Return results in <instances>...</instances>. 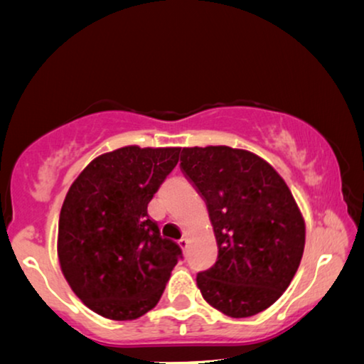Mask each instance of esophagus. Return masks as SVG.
Listing matches in <instances>:
<instances>
[{"label": "esophagus", "mask_w": 364, "mask_h": 364, "mask_svg": "<svg viewBox=\"0 0 364 364\" xmlns=\"http://www.w3.org/2000/svg\"><path fill=\"white\" fill-rule=\"evenodd\" d=\"M178 244H180V247L184 250V252H186L188 250V245H189V241H188V239L186 237H183V239H180V242H178Z\"/></svg>", "instance_id": "esophagus-1"}]
</instances>
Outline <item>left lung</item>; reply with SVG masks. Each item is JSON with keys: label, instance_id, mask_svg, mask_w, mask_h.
Here are the masks:
<instances>
[{"label": "left lung", "instance_id": "obj_1", "mask_svg": "<svg viewBox=\"0 0 364 364\" xmlns=\"http://www.w3.org/2000/svg\"><path fill=\"white\" fill-rule=\"evenodd\" d=\"M181 170L204 197L218 245L197 274L202 297L226 316L267 310L291 284L305 247V221L268 162L228 146L184 147Z\"/></svg>", "mask_w": 364, "mask_h": 364}]
</instances>
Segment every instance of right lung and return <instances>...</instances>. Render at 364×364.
Masks as SVG:
<instances>
[{
	"label": "right lung",
	"mask_w": 364,
	"mask_h": 364,
	"mask_svg": "<svg viewBox=\"0 0 364 364\" xmlns=\"http://www.w3.org/2000/svg\"><path fill=\"white\" fill-rule=\"evenodd\" d=\"M180 151L120 147L96 157L72 183L59 217V263L72 291L97 315L114 321L146 315L183 258L147 215Z\"/></svg>",
	"instance_id": "add662e5"
}]
</instances>
